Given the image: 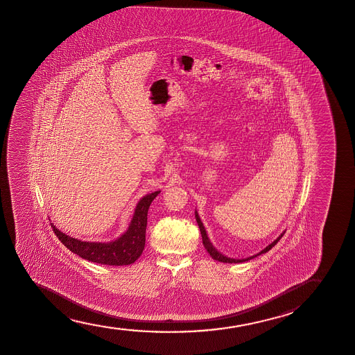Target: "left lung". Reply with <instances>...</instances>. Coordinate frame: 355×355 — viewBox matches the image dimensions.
<instances>
[{
	"instance_id": "8db88e82",
	"label": "left lung",
	"mask_w": 355,
	"mask_h": 355,
	"mask_svg": "<svg viewBox=\"0 0 355 355\" xmlns=\"http://www.w3.org/2000/svg\"><path fill=\"white\" fill-rule=\"evenodd\" d=\"M195 218H196V222H198V225H199L200 232H201V236H202V243H204L205 248H206V251L209 253V256L216 259V261H218V262L223 263H241L246 262V261H250V259H252V258L257 257L259 254H262V253H266L270 250V248H274L275 245H277V241L282 238V235L285 234V232H282L279 236H277L272 243H269L267 248H263L261 252L256 253V254H253V256H250V257L241 258V259H239V258H230L228 256H224L223 253L219 252L217 248H214L212 243L209 241V235H207V232H206V229H205L204 223L201 222V219H200L199 214H198V211L195 209Z\"/></svg>"
}]
</instances>
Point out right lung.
I'll list each match as a JSON object with an SVG mask.
<instances>
[{
	"mask_svg": "<svg viewBox=\"0 0 355 355\" xmlns=\"http://www.w3.org/2000/svg\"><path fill=\"white\" fill-rule=\"evenodd\" d=\"M160 191L157 190L143 196L137 204L126 232L109 243L83 241L60 232L53 223L51 225L60 243L83 259L104 266H128L136 262L143 253L146 246L148 209L151 201L160 194Z\"/></svg>",
	"mask_w": 355,
	"mask_h": 355,
	"instance_id": "obj_1",
	"label": "right lung"
}]
</instances>
